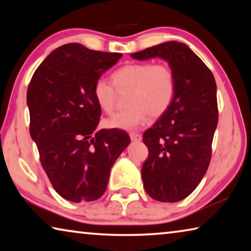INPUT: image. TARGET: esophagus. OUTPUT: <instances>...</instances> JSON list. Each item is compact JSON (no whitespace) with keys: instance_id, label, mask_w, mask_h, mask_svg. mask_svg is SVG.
I'll list each match as a JSON object with an SVG mask.
<instances>
[{"instance_id":"esophagus-1","label":"esophagus","mask_w":251,"mask_h":251,"mask_svg":"<svg viewBox=\"0 0 251 251\" xmlns=\"http://www.w3.org/2000/svg\"><path fill=\"white\" fill-rule=\"evenodd\" d=\"M129 137L133 142H139L142 141V135L141 134H137V133H130L129 134Z\"/></svg>"}]
</instances>
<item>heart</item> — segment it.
Here are the masks:
<instances>
[{"mask_svg": "<svg viewBox=\"0 0 251 251\" xmlns=\"http://www.w3.org/2000/svg\"><path fill=\"white\" fill-rule=\"evenodd\" d=\"M113 83L118 91L129 90L123 112L107 118L109 128L133 130L145 124L148 116L159 117L171 107L176 94V78L171 67L152 63H129L114 72ZM96 104L106 113L115 106L116 92L112 83L100 77L93 86Z\"/></svg>", "mask_w": 251, "mask_h": 251, "instance_id": "heart-1", "label": "heart"}]
</instances>
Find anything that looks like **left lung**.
<instances>
[{"mask_svg":"<svg viewBox=\"0 0 251 251\" xmlns=\"http://www.w3.org/2000/svg\"><path fill=\"white\" fill-rule=\"evenodd\" d=\"M130 56L139 61L163 58L175 74L176 94L171 107L143 135L150 154L142 178L146 193L155 201H179L194 192L210 163L218 124L215 77L180 42H165Z\"/></svg>","mask_w":251,"mask_h":251,"instance_id":"obj_1","label":"left lung"}]
</instances>
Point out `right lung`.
Listing matches in <instances>:
<instances>
[{
	"label": "right lung",
	"mask_w": 251,
	"mask_h": 251,
	"mask_svg": "<svg viewBox=\"0 0 251 251\" xmlns=\"http://www.w3.org/2000/svg\"><path fill=\"white\" fill-rule=\"evenodd\" d=\"M121 57V53L65 44L41 63L29 82V134L50 184L70 201L99 199L110 168L130 143L120 129L96 131L101 109L93 86Z\"/></svg>",
	"instance_id": "right-lung-1"
}]
</instances>
